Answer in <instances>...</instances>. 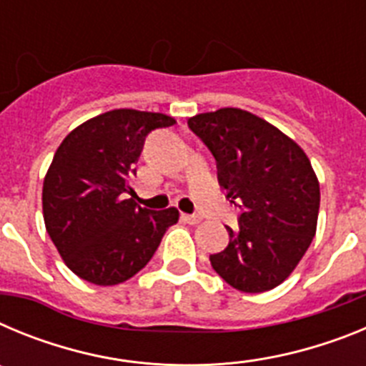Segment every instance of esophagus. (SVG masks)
Wrapping results in <instances>:
<instances>
[{
	"label": "esophagus",
	"mask_w": 366,
	"mask_h": 366,
	"mask_svg": "<svg viewBox=\"0 0 366 366\" xmlns=\"http://www.w3.org/2000/svg\"><path fill=\"white\" fill-rule=\"evenodd\" d=\"M181 219L189 223V225H198V223L202 222V216H198V214H185V212H183V214H181Z\"/></svg>",
	"instance_id": "esophagus-1"
}]
</instances>
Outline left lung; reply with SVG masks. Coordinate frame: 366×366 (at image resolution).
I'll return each mask as SVG.
<instances>
[{
    "label": "left lung",
    "mask_w": 366,
    "mask_h": 366,
    "mask_svg": "<svg viewBox=\"0 0 366 366\" xmlns=\"http://www.w3.org/2000/svg\"><path fill=\"white\" fill-rule=\"evenodd\" d=\"M218 164L219 187L242 207L229 245L212 269L245 293L269 292L293 273L317 231L319 179L308 155L286 134L240 108L189 119Z\"/></svg>",
    "instance_id": "1"
}]
</instances>
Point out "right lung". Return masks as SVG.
Returning <instances> with one entry per match:
<instances>
[{
  "mask_svg": "<svg viewBox=\"0 0 366 366\" xmlns=\"http://www.w3.org/2000/svg\"><path fill=\"white\" fill-rule=\"evenodd\" d=\"M174 122L164 113L112 109L76 126L58 147L41 190L44 222L76 277L97 286L132 279L179 219L176 207H139L130 187L147 135Z\"/></svg>",
  "mask_w": 366,
  "mask_h": 366,
  "instance_id": "add662e5",
  "label": "right lung"
}]
</instances>
